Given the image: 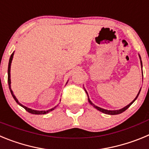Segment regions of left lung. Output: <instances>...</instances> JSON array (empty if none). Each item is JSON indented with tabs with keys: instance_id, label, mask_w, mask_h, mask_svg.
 <instances>
[{
	"instance_id": "8db88e82",
	"label": "left lung",
	"mask_w": 149,
	"mask_h": 149,
	"mask_svg": "<svg viewBox=\"0 0 149 149\" xmlns=\"http://www.w3.org/2000/svg\"><path fill=\"white\" fill-rule=\"evenodd\" d=\"M139 58H140V56H139ZM140 63H141V65H142V67H143V64H142L141 58H140ZM140 90H141V89H140ZM140 90L139 91V93H138L137 95H136V98H134V100L132 101V102H131V103L129 104L128 105H127V106H125V107H123V108L120 109V110H105V109L101 108V107H98V106H96V105H95L94 104H93V102H92V101H90V99H89V97H88V101H89V104H90L91 105H93V106L95 108H96L98 110H99V111L102 112V113H105V114H109V115H117V114H120V113H123L124 111H125V110H127V108H128L129 107L131 106V105L133 103H134V101H135V100H136V98H137V97H138V95H139V92H140ZM86 94H87V93H86Z\"/></svg>"
}]
</instances>
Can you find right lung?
<instances>
[{
	"mask_svg": "<svg viewBox=\"0 0 149 149\" xmlns=\"http://www.w3.org/2000/svg\"><path fill=\"white\" fill-rule=\"evenodd\" d=\"M13 55H14V52H13V53L11 54V56H10V60H9V65H8V84H9V88H10V93H11L12 95H13V98L15 99V101H16L17 103L20 105V106H22L23 108L25 109V110H27L28 113H32V114H36V115L46 114V113H49V112H51V111H52V110H54V109L56 107V106H55L54 108H51V109H50V110H32V109L28 108V107H27L24 106V105H22V104L18 102V99L16 98V97L15 96V95L13 94V90L11 89V85H10V84H11V80H10V67H11V63H12V60H13Z\"/></svg>",
	"mask_w": 149,
	"mask_h": 149,
	"instance_id": "1",
	"label": "right lung"
}]
</instances>
